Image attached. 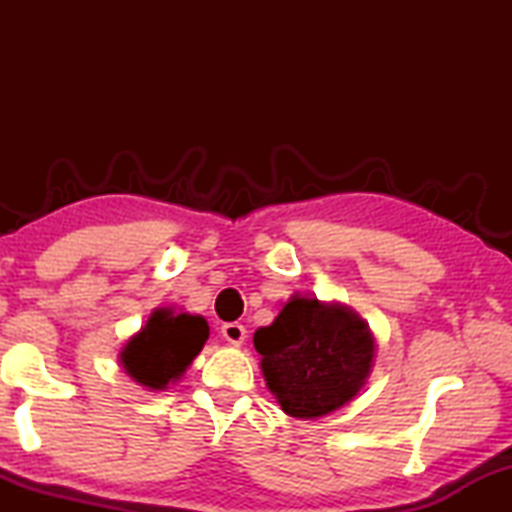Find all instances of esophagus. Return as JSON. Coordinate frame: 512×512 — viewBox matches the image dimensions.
Here are the masks:
<instances>
[{"label":"esophagus","instance_id":"1","mask_svg":"<svg viewBox=\"0 0 512 512\" xmlns=\"http://www.w3.org/2000/svg\"><path fill=\"white\" fill-rule=\"evenodd\" d=\"M221 334H223V339L228 341V343H232V345H241V343L246 341V336H248L246 327L241 325V323H225L221 327Z\"/></svg>","mask_w":512,"mask_h":512}]
</instances>
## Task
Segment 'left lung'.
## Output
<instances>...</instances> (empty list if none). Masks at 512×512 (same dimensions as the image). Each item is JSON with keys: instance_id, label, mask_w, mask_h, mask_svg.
<instances>
[{"instance_id": "8db88e82", "label": "left lung", "mask_w": 512, "mask_h": 512, "mask_svg": "<svg viewBox=\"0 0 512 512\" xmlns=\"http://www.w3.org/2000/svg\"><path fill=\"white\" fill-rule=\"evenodd\" d=\"M262 372L282 411L314 420L357 397L375 359L366 320L350 307L293 296L253 336Z\"/></svg>"}]
</instances>
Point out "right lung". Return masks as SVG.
<instances>
[{"mask_svg":"<svg viewBox=\"0 0 512 512\" xmlns=\"http://www.w3.org/2000/svg\"><path fill=\"white\" fill-rule=\"evenodd\" d=\"M210 336L203 316L173 314L171 309H155L146 325L119 354L121 368L137 384L151 391H164L169 381L183 377Z\"/></svg>","mask_w":512,"mask_h":512,"instance_id":"add662e5","label":"right lung"}]
</instances>
